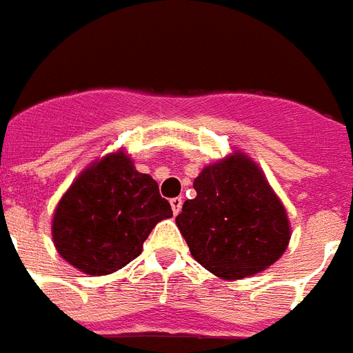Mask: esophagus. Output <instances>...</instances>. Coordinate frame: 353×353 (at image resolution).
I'll return each instance as SVG.
<instances>
[{"instance_id": "1", "label": "esophagus", "mask_w": 353, "mask_h": 353, "mask_svg": "<svg viewBox=\"0 0 353 353\" xmlns=\"http://www.w3.org/2000/svg\"><path fill=\"white\" fill-rule=\"evenodd\" d=\"M171 202V208H173V213L174 215H179L180 210H182V204H184V200H182V196H174V199L169 200Z\"/></svg>"}]
</instances>
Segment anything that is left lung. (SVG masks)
I'll return each instance as SVG.
<instances>
[{
  "mask_svg": "<svg viewBox=\"0 0 353 353\" xmlns=\"http://www.w3.org/2000/svg\"><path fill=\"white\" fill-rule=\"evenodd\" d=\"M193 188L196 196L185 200L176 225L205 270L222 279H244L283 255L288 216L252 160L233 154L208 165Z\"/></svg>",
  "mask_w": 353,
  "mask_h": 353,
  "instance_id": "1",
  "label": "left lung"
}]
</instances>
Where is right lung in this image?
I'll return each mask as SVG.
<instances>
[{
    "label": "right lung",
    "mask_w": 353,
    "mask_h": 353,
    "mask_svg": "<svg viewBox=\"0 0 353 353\" xmlns=\"http://www.w3.org/2000/svg\"><path fill=\"white\" fill-rule=\"evenodd\" d=\"M173 216L159 184L122 153L109 154L76 179L52 221L54 246L89 275H109L142 253L143 241Z\"/></svg>",
    "instance_id": "obj_1"
}]
</instances>
